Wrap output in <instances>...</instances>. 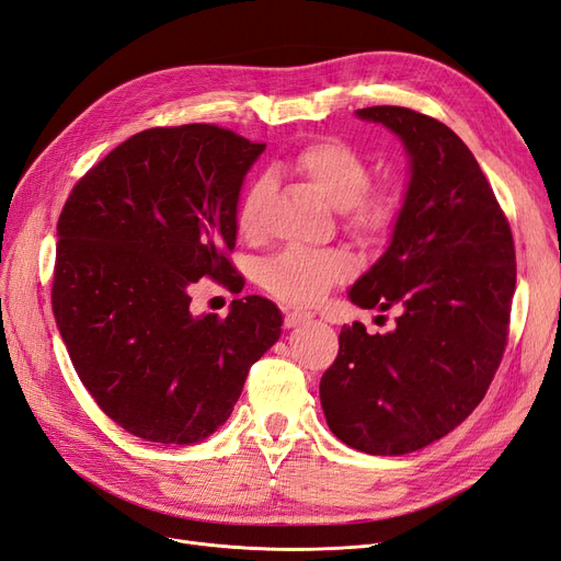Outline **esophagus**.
Masks as SVG:
<instances>
[{
	"label": "esophagus",
	"mask_w": 561,
	"mask_h": 561,
	"mask_svg": "<svg viewBox=\"0 0 561 561\" xmlns=\"http://www.w3.org/2000/svg\"><path fill=\"white\" fill-rule=\"evenodd\" d=\"M313 320V313L311 311H287L283 316V324L287 327V330H293V327H299V324H306Z\"/></svg>",
	"instance_id": "34e87169"
}]
</instances>
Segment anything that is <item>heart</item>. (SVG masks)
<instances>
[{
  "label": "heart",
  "instance_id": "b5f03b06",
  "mask_svg": "<svg viewBox=\"0 0 561 561\" xmlns=\"http://www.w3.org/2000/svg\"><path fill=\"white\" fill-rule=\"evenodd\" d=\"M293 169L341 214L343 229L359 243H382L401 220L403 192L397 183H369L371 169L359 152L336 137L304 144L293 156ZM268 185L264 179L245 190L237 227L248 241L264 234L262 208ZM353 266L341 250H283L260 266V283L268 295L289 306H313L351 276Z\"/></svg>",
  "mask_w": 561,
  "mask_h": 561
}]
</instances>
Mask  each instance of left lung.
Wrapping results in <instances>:
<instances>
[{
    "mask_svg": "<svg viewBox=\"0 0 561 561\" xmlns=\"http://www.w3.org/2000/svg\"><path fill=\"white\" fill-rule=\"evenodd\" d=\"M357 115L399 134L411 156L388 253L351 289L353 304L399 316L388 334L343 324L320 403L345 446L405 455L453 432L485 397L508 343L515 243L485 173L448 125L403 106Z\"/></svg>",
    "mask_w": 561,
    "mask_h": 561,
    "instance_id": "left-lung-1",
    "label": "left lung"
}]
</instances>
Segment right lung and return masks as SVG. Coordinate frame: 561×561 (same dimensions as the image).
<instances>
[{"mask_svg":"<svg viewBox=\"0 0 561 561\" xmlns=\"http://www.w3.org/2000/svg\"><path fill=\"white\" fill-rule=\"evenodd\" d=\"M266 144L206 123L134 134L73 185L57 220L53 316L96 405L134 436L214 434L280 336L274 301L190 313L192 283L237 293V202ZM241 293V289H239Z\"/></svg>","mask_w":561,"mask_h":561,"instance_id":"right-lung-1","label":"right lung"}]
</instances>
